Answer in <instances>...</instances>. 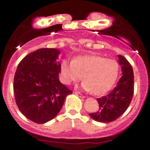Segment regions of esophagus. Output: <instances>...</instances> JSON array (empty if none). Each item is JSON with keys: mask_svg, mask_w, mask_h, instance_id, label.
Masks as SVG:
<instances>
[{"mask_svg": "<svg viewBox=\"0 0 150 150\" xmlns=\"http://www.w3.org/2000/svg\"><path fill=\"white\" fill-rule=\"evenodd\" d=\"M75 93L76 94L77 96H79L80 97V98H84V96L83 95V94L81 93H80V92H78V91H75Z\"/></svg>", "mask_w": 150, "mask_h": 150, "instance_id": "1", "label": "esophagus"}]
</instances>
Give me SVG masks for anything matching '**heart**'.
<instances>
[{"label": "heart", "instance_id": "obj_1", "mask_svg": "<svg viewBox=\"0 0 150 150\" xmlns=\"http://www.w3.org/2000/svg\"><path fill=\"white\" fill-rule=\"evenodd\" d=\"M60 74L66 84L78 82L82 76V86L85 90H91L94 95H102L107 93L117 81L119 64L115 60L99 55H83L71 62L63 60Z\"/></svg>", "mask_w": 150, "mask_h": 150}]
</instances>
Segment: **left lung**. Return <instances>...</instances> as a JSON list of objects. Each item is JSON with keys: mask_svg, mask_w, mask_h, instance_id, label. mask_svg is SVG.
<instances>
[{"mask_svg": "<svg viewBox=\"0 0 150 150\" xmlns=\"http://www.w3.org/2000/svg\"><path fill=\"white\" fill-rule=\"evenodd\" d=\"M119 63L122 68V77L117 87L110 93L96 99L99 109L89 115L94 120L110 122L116 120L127 110L134 94V73L130 63L119 55Z\"/></svg>", "mask_w": 150, "mask_h": 150, "instance_id": "left-lung-1", "label": "left lung"}]
</instances>
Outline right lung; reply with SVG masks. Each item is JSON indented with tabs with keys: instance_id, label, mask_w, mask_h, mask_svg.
Segmentation results:
<instances>
[{
	"instance_id": "right-lung-1",
	"label": "right lung",
	"mask_w": 150,
	"mask_h": 150,
	"mask_svg": "<svg viewBox=\"0 0 150 150\" xmlns=\"http://www.w3.org/2000/svg\"><path fill=\"white\" fill-rule=\"evenodd\" d=\"M60 51L40 48L25 56L14 76L16 105L28 119L42 124L60 112L67 96L72 91L59 81Z\"/></svg>"
}]
</instances>
